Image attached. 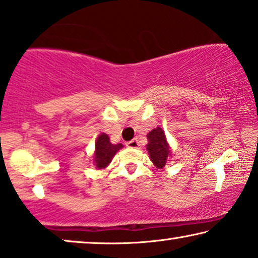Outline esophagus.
<instances>
[{"mask_svg":"<svg viewBox=\"0 0 258 258\" xmlns=\"http://www.w3.org/2000/svg\"><path fill=\"white\" fill-rule=\"evenodd\" d=\"M126 146L128 148H138L139 147V141H138V139L136 138V139L127 141V143H126Z\"/></svg>","mask_w":258,"mask_h":258,"instance_id":"34e87169","label":"esophagus"}]
</instances>
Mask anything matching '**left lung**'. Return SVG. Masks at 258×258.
<instances>
[{"label":"left lung","instance_id":"obj_1","mask_svg":"<svg viewBox=\"0 0 258 258\" xmlns=\"http://www.w3.org/2000/svg\"><path fill=\"white\" fill-rule=\"evenodd\" d=\"M147 139L148 144L146 146L151 161L157 168H164L167 162L169 161L170 155H172L164 130L161 127L152 130L147 134Z\"/></svg>","mask_w":258,"mask_h":258}]
</instances>
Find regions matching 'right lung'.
<instances>
[{
	"instance_id": "1",
	"label": "right lung",
	"mask_w": 258,
	"mask_h": 258,
	"mask_svg": "<svg viewBox=\"0 0 258 258\" xmlns=\"http://www.w3.org/2000/svg\"><path fill=\"white\" fill-rule=\"evenodd\" d=\"M121 144H111L110 138L106 133L99 134V137L96 140V150L93 154V162L98 169H104L111 164L112 159L115 153L122 148Z\"/></svg>"
}]
</instances>
